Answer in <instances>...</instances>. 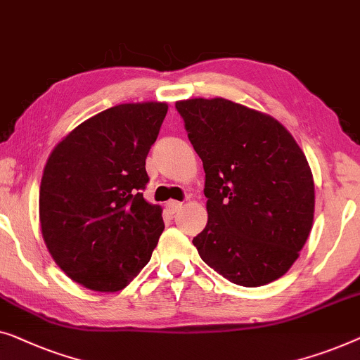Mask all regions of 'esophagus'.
<instances>
[{
	"mask_svg": "<svg viewBox=\"0 0 360 360\" xmlns=\"http://www.w3.org/2000/svg\"><path fill=\"white\" fill-rule=\"evenodd\" d=\"M181 207H182V204L178 200H169L168 204H166V209L169 210V214H176V212H179Z\"/></svg>",
	"mask_w": 360,
	"mask_h": 360,
	"instance_id": "1",
	"label": "esophagus"
}]
</instances>
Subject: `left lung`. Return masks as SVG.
<instances>
[{
	"instance_id": "obj_1",
	"label": "left lung",
	"mask_w": 360,
	"mask_h": 360,
	"mask_svg": "<svg viewBox=\"0 0 360 360\" xmlns=\"http://www.w3.org/2000/svg\"><path fill=\"white\" fill-rule=\"evenodd\" d=\"M205 171V229L192 243L225 279L259 287L297 261L313 226L315 182L300 146L271 115L224 98L178 101Z\"/></svg>"
}]
</instances>
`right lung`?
Wrapping results in <instances>:
<instances>
[{
    "instance_id": "obj_1",
    "label": "right lung",
    "mask_w": 360,
    "mask_h": 360,
    "mask_svg": "<svg viewBox=\"0 0 360 360\" xmlns=\"http://www.w3.org/2000/svg\"><path fill=\"white\" fill-rule=\"evenodd\" d=\"M166 103L119 104L84 120L50 153L39 195L45 245L70 279L117 292L148 264L165 230L143 199L146 155Z\"/></svg>"
}]
</instances>
